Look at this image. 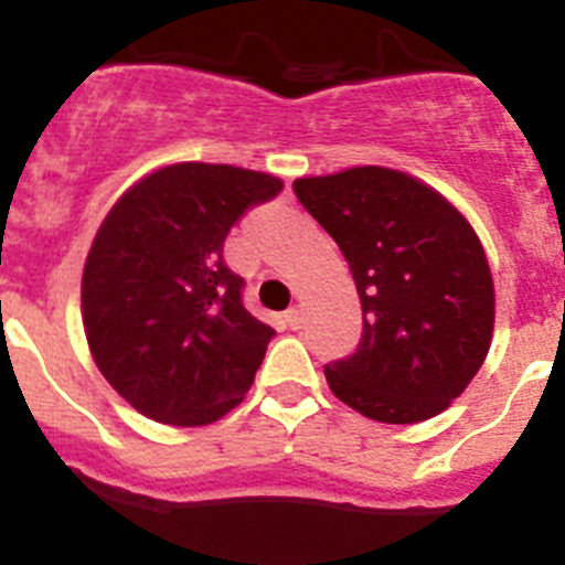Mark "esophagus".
I'll use <instances>...</instances> for the list:
<instances>
[{
    "label": "esophagus",
    "mask_w": 565,
    "mask_h": 565,
    "mask_svg": "<svg viewBox=\"0 0 565 565\" xmlns=\"http://www.w3.org/2000/svg\"><path fill=\"white\" fill-rule=\"evenodd\" d=\"M286 324L291 330H299L305 324V313H302V308H299V305H294L291 310H286Z\"/></svg>",
    "instance_id": "esophagus-1"
}]
</instances>
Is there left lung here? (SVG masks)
<instances>
[{
    "label": "left lung",
    "mask_w": 565,
    "mask_h": 565,
    "mask_svg": "<svg viewBox=\"0 0 565 565\" xmlns=\"http://www.w3.org/2000/svg\"><path fill=\"white\" fill-rule=\"evenodd\" d=\"M299 204L339 243L364 310L330 390L377 423H420L462 395L493 339L495 294L473 226L451 201L392 168L294 181Z\"/></svg>",
    "instance_id": "left-lung-1"
}]
</instances>
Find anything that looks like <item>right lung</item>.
<instances>
[{
  "instance_id": "obj_1",
  "label": "right lung",
  "mask_w": 565,
  "mask_h": 565,
  "mask_svg": "<svg viewBox=\"0 0 565 565\" xmlns=\"http://www.w3.org/2000/svg\"><path fill=\"white\" fill-rule=\"evenodd\" d=\"M277 175L179 162L139 179L108 210L83 266L92 359L139 414L206 426L243 401L274 330L243 308L224 241Z\"/></svg>"
}]
</instances>
